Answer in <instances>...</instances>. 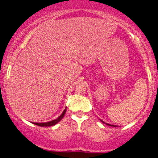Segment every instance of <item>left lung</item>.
Returning <instances> with one entry per match:
<instances>
[{
	"instance_id": "left-lung-1",
	"label": "left lung",
	"mask_w": 158,
	"mask_h": 158,
	"mask_svg": "<svg viewBox=\"0 0 158 158\" xmlns=\"http://www.w3.org/2000/svg\"><path fill=\"white\" fill-rule=\"evenodd\" d=\"M106 125H111V126H114V125H109V124H106Z\"/></svg>"
}]
</instances>
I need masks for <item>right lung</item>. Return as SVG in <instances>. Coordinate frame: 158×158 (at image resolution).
I'll list each match as a JSON object with an SVG mask.
<instances>
[{
  "mask_svg": "<svg viewBox=\"0 0 158 158\" xmlns=\"http://www.w3.org/2000/svg\"><path fill=\"white\" fill-rule=\"evenodd\" d=\"M66 112V109H65L64 111H63V112L62 113V114L57 119H54L52 121H50V122H48V123H33V124H35V125H39V126H41V127H50V126H52V125H55V124H57L58 122H60L61 120L63 118V117H64L65 114Z\"/></svg>",
  "mask_w": 158,
  "mask_h": 158,
  "instance_id": "add662e5",
  "label": "right lung"
}]
</instances>
